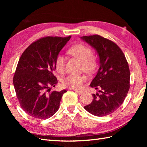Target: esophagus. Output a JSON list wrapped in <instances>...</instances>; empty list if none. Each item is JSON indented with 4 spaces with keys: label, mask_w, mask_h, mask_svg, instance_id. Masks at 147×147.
<instances>
[{
    "label": "esophagus",
    "mask_w": 147,
    "mask_h": 147,
    "mask_svg": "<svg viewBox=\"0 0 147 147\" xmlns=\"http://www.w3.org/2000/svg\"><path fill=\"white\" fill-rule=\"evenodd\" d=\"M74 91H75V92L76 93H78V95H81V94H82V93H83L82 91H79V90H74Z\"/></svg>",
    "instance_id": "1"
}]
</instances>
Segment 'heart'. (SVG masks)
<instances>
[{"instance_id": "1", "label": "heart", "mask_w": 147, "mask_h": 147, "mask_svg": "<svg viewBox=\"0 0 147 147\" xmlns=\"http://www.w3.org/2000/svg\"><path fill=\"white\" fill-rule=\"evenodd\" d=\"M67 53L82 62V67L86 72L93 73L97 67V61L92 56V51L88 46L83 43L74 45L68 50ZM55 67L59 73H62L65 68V58L59 54L55 59ZM86 77L80 74H71L64 79L63 86L71 89H80L85 82Z\"/></svg>"}]
</instances>
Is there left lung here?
I'll list each match as a JSON object with an SVG mask.
<instances>
[{
	"label": "left lung",
	"instance_id": "8db88e82",
	"mask_svg": "<svg viewBox=\"0 0 147 147\" xmlns=\"http://www.w3.org/2000/svg\"><path fill=\"white\" fill-rule=\"evenodd\" d=\"M81 38L96 50L100 59V67L90 86L99 88L100 93L92 94V103L84 108L96 116H105L120 107L129 91L128 63L122 50L111 40L98 35Z\"/></svg>",
	"mask_w": 147,
	"mask_h": 147
}]
</instances>
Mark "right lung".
Wrapping results in <instances>:
<instances>
[{
	"label": "right lung",
	"instance_id": "1",
	"mask_svg": "<svg viewBox=\"0 0 147 147\" xmlns=\"http://www.w3.org/2000/svg\"><path fill=\"white\" fill-rule=\"evenodd\" d=\"M71 37H43L33 42L22 54L13 84L21 108L30 116L46 119L58 111L66 90L51 92V86L54 87L58 82L53 74L55 59Z\"/></svg>",
	"mask_w": 147,
	"mask_h": 147
}]
</instances>
